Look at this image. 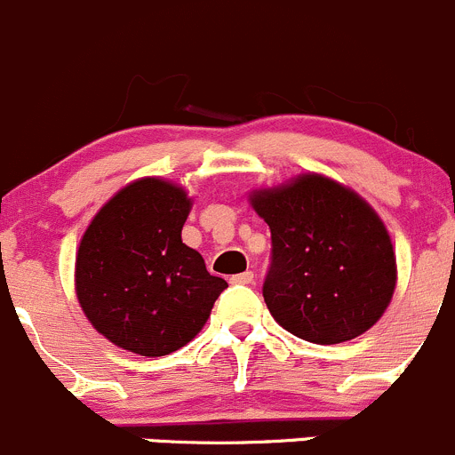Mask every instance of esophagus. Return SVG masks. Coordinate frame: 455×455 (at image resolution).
<instances>
[{
  "label": "esophagus",
  "instance_id": "1",
  "mask_svg": "<svg viewBox=\"0 0 455 455\" xmlns=\"http://www.w3.org/2000/svg\"><path fill=\"white\" fill-rule=\"evenodd\" d=\"M231 283H237V286H249V283H253V273H251V270H246V273L233 275Z\"/></svg>",
  "mask_w": 455,
  "mask_h": 455
}]
</instances>
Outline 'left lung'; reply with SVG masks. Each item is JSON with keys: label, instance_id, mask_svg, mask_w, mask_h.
<instances>
[{"label": "left lung", "instance_id": "8db88e82", "mask_svg": "<svg viewBox=\"0 0 455 455\" xmlns=\"http://www.w3.org/2000/svg\"><path fill=\"white\" fill-rule=\"evenodd\" d=\"M268 224L264 301L304 341L332 346L368 332L396 291V253L380 215L355 189L306 172L249 194Z\"/></svg>", "mask_w": 455, "mask_h": 455}]
</instances>
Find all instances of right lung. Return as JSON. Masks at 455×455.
I'll use <instances>...</instances> for the list:
<instances>
[{
    "instance_id": "right-lung-1",
    "label": "right lung",
    "mask_w": 455,
    "mask_h": 455,
    "mask_svg": "<svg viewBox=\"0 0 455 455\" xmlns=\"http://www.w3.org/2000/svg\"><path fill=\"white\" fill-rule=\"evenodd\" d=\"M194 198L158 176L130 182L87 224L75 291L94 330L140 356L180 350L204 328L228 286L182 242Z\"/></svg>"
}]
</instances>
